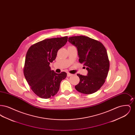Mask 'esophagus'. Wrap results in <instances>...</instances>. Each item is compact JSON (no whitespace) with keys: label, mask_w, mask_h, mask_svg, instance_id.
Instances as JSON below:
<instances>
[{"label":"esophagus","mask_w":135,"mask_h":135,"mask_svg":"<svg viewBox=\"0 0 135 135\" xmlns=\"http://www.w3.org/2000/svg\"><path fill=\"white\" fill-rule=\"evenodd\" d=\"M72 75H73V74H71L70 73H67V76H68V77H70L71 76H72Z\"/></svg>","instance_id":"34e87169"}]
</instances>
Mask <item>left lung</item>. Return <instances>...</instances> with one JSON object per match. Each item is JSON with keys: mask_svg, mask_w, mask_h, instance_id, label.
<instances>
[{"mask_svg": "<svg viewBox=\"0 0 135 135\" xmlns=\"http://www.w3.org/2000/svg\"><path fill=\"white\" fill-rule=\"evenodd\" d=\"M68 41L77 47L79 62L88 71L86 76L77 74L80 81L75 89L84 94L96 92L105 83L109 71L106 48L99 41L85 36L70 37Z\"/></svg>", "mask_w": 135, "mask_h": 135, "instance_id": "left-lung-1", "label": "left lung"}]
</instances>
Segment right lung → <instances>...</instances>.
Returning <instances> with one entry per match:
<instances>
[{"label": "right lung", "instance_id": "1", "mask_svg": "<svg viewBox=\"0 0 135 135\" xmlns=\"http://www.w3.org/2000/svg\"><path fill=\"white\" fill-rule=\"evenodd\" d=\"M68 37L46 39L31 45L26 54L23 72L32 91L37 96L49 99L58 93L61 81L67 76L51 70L58 50L66 44Z\"/></svg>", "mask_w": 135, "mask_h": 135}]
</instances>
